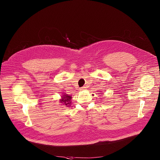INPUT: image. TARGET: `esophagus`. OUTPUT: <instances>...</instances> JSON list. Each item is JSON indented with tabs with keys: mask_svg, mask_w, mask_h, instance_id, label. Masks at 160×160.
Listing matches in <instances>:
<instances>
[{
	"mask_svg": "<svg viewBox=\"0 0 160 160\" xmlns=\"http://www.w3.org/2000/svg\"><path fill=\"white\" fill-rule=\"evenodd\" d=\"M85 90V87H82L80 88V90Z\"/></svg>",
	"mask_w": 160,
	"mask_h": 160,
	"instance_id": "1",
	"label": "esophagus"
}]
</instances>
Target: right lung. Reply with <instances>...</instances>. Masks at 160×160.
<instances>
[{"mask_svg": "<svg viewBox=\"0 0 160 160\" xmlns=\"http://www.w3.org/2000/svg\"><path fill=\"white\" fill-rule=\"evenodd\" d=\"M71 98H72L71 96H68L67 95H64L62 99H61V100L60 101L63 102L66 106H69L68 104H70L71 103V102H70Z\"/></svg>", "mask_w": 160, "mask_h": 160, "instance_id": "1", "label": "right lung"}]
</instances>
